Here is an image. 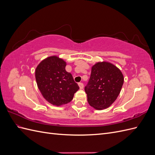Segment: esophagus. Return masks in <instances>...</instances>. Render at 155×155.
Segmentation results:
<instances>
[{
  "mask_svg": "<svg viewBox=\"0 0 155 155\" xmlns=\"http://www.w3.org/2000/svg\"><path fill=\"white\" fill-rule=\"evenodd\" d=\"M78 85H79V88H80V89H83V87H84L83 83H79Z\"/></svg>",
  "mask_w": 155,
  "mask_h": 155,
  "instance_id": "1",
  "label": "esophagus"
}]
</instances>
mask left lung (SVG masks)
<instances>
[{
  "mask_svg": "<svg viewBox=\"0 0 155 155\" xmlns=\"http://www.w3.org/2000/svg\"><path fill=\"white\" fill-rule=\"evenodd\" d=\"M124 81L123 74L113 64L103 61L93 65L85 87L89 105L96 110L109 107L120 94Z\"/></svg>",
  "mask_w": 155,
  "mask_h": 155,
  "instance_id": "obj_1",
  "label": "left lung"
}]
</instances>
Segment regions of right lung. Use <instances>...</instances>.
Wrapping results in <instances>:
<instances>
[{"label": "right lung", "instance_id": "obj_1", "mask_svg": "<svg viewBox=\"0 0 155 155\" xmlns=\"http://www.w3.org/2000/svg\"><path fill=\"white\" fill-rule=\"evenodd\" d=\"M67 63L58 56H50L38 64L35 79L39 91L50 104L61 106L70 102L79 87L72 74L65 70Z\"/></svg>", "mask_w": 155, "mask_h": 155}]
</instances>
